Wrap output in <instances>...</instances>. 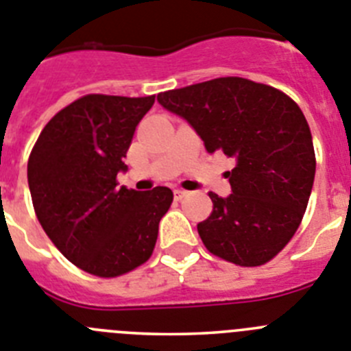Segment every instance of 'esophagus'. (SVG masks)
I'll return each instance as SVG.
<instances>
[{
  "label": "esophagus",
  "mask_w": 351,
  "mask_h": 351,
  "mask_svg": "<svg viewBox=\"0 0 351 351\" xmlns=\"http://www.w3.org/2000/svg\"><path fill=\"white\" fill-rule=\"evenodd\" d=\"M187 194H189L187 191H182V189H176V191H175V199L182 201L185 196H187Z\"/></svg>",
  "instance_id": "34e87169"
}]
</instances>
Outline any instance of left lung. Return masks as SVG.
Masks as SVG:
<instances>
[{"mask_svg":"<svg viewBox=\"0 0 351 351\" xmlns=\"http://www.w3.org/2000/svg\"><path fill=\"white\" fill-rule=\"evenodd\" d=\"M167 111L193 125L210 154L234 158L228 197L197 224L205 247L240 267H260L293 239L309 203L316 157L302 109L274 86L217 77L158 93Z\"/></svg>","mask_w":351,"mask_h":351,"instance_id":"8db88e82","label":"left lung"}]
</instances>
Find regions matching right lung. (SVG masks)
<instances>
[{"label":"right lung","mask_w":351,"mask_h":351,"mask_svg":"<svg viewBox=\"0 0 351 351\" xmlns=\"http://www.w3.org/2000/svg\"><path fill=\"white\" fill-rule=\"evenodd\" d=\"M155 95L90 93L58 111L28 160L36 219L58 251L91 276L118 277L150 260L173 191L118 187L136 127Z\"/></svg>","instance_id":"obj_1"}]
</instances>
